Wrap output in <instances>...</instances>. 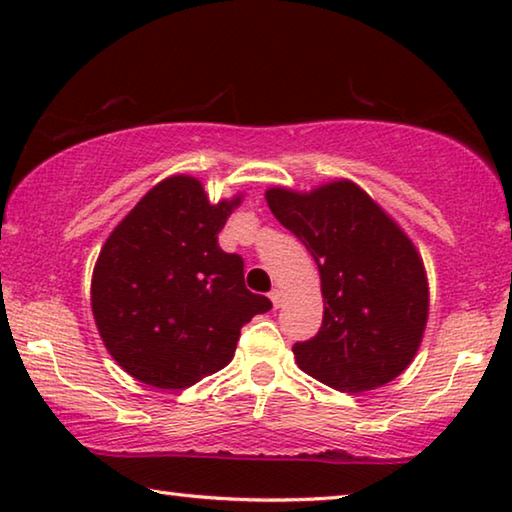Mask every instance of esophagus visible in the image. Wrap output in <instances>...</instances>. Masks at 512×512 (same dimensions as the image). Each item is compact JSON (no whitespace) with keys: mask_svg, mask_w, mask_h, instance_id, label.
Masks as SVG:
<instances>
[{"mask_svg":"<svg viewBox=\"0 0 512 512\" xmlns=\"http://www.w3.org/2000/svg\"><path fill=\"white\" fill-rule=\"evenodd\" d=\"M268 298H271V302H273V307H275V309L282 305V291H280V289H273L271 293H268Z\"/></svg>","mask_w":512,"mask_h":512,"instance_id":"esophagus-1","label":"esophagus"}]
</instances>
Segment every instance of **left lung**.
<instances>
[{
  "mask_svg": "<svg viewBox=\"0 0 512 512\" xmlns=\"http://www.w3.org/2000/svg\"><path fill=\"white\" fill-rule=\"evenodd\" d=\"M266 203L314 257L323 325L293 345L300 370L343 393L372 391L409 368L429 316V284L411 239L359 185L271 187Z\"/></svg>",
  "mask_w": 512,
  "mask_h": 512,
  "instance_id": "left-lung-1",
  "label": "left lung"
}]
</instances>
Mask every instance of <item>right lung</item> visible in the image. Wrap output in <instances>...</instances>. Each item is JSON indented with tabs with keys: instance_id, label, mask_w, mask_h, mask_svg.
Here are the masks:
<instances>
[{
	"instance_id": "1",
	"label": "right lung",
	"mask_w": 512,
	"mask_h": 512,
	"mask_svg": "<svg viewBox=\"0 0 512 512\" xmlns=\"http://www.w3.org/2000/svg\"><path fill=\"white\" fill-rule=\"evenodd\" d=\"M241 196L210 203L201 180L155 185L103 244L92 273L94 323L121 368L180 391L228 366L250 318L271 309L250 293L244 259L219 232Z\"/></svg>"
}]
</instances>
